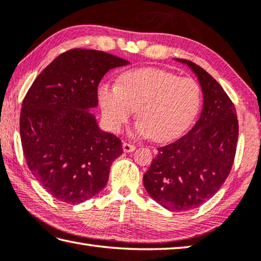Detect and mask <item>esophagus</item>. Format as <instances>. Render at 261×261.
I'll list each match as a JSON object with an SVG mask.
<instances>
[{
	"instance_id": "34e87169",
	"label": "esophagus",
	"mask_w": 261,
	"mask_h": 261,
	"mask_svg": "<svg viewBox=\"0 0 261 261\" xmlns=\"http://www.w3.org/2000/svg\"><path fill=\"white\" fill-rule=\"evenodd\" d=\"M122 150H124V152H132L135 150V145L133 144H129V143H122Z\"/></svg>"
}]
</instances>
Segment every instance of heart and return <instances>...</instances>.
Returning <instances> with one entry per match:
<instances>
[{
	"instance_id": "b5f03b06",
	"label": "heart",
	"mask_w": 261,
	"mask_h": 261,
	"mask_svg": "<svg viewBox=\"0 0 261 261\" xmlns=\"http://www.w3.org/2000/svg\"><path fill=\"white\" fill-rule=\"evenodd\" d=\"M201 88L193 78L154 68L125 72L118 84H103L99 102L109 128L118 133L137 109L135 134L159 142L183 134L201 107Z\"/></svg>"
}]
</instances>
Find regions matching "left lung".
Wrapping results in <instances>:
<instances>
[{
  "label": "left lung",
  "mask_w": 261,
  "mask_h": 261,
  "mask_svg": "<svg viewBox=\"0 0 261 261\" xmlns=\"http://www.w3.org/2000/svg\"><path fill=\"white\" fill-rule=\"evenodd\" d=\"M176 61L188 66L198 78L202 110L188 134L158 147L143 183L156 203L180 213L207 202L224 184L237 152L239 121L232 101L213 76L193 62Z\"/></svg>",
  "instance_id": "1"
}]
</instances>
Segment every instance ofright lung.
I'll list each match as a JSON object with an SVG mask.
<instances>
[{
	"mask_svg": "<svg viewBox=\"0 0 261 261\" xmlns=\"http://www.w3.org/2000/svg\"><path fill=\"white\" fill-rule=\"evenodd\" d=\"M128 60L103 51L62 53L34 81L20 114V137L29 170L53 198L82 203L109 179L122 153L121 141L102 130L91 109L97 107L103 76Z\"/></svg>",
	"mask_w": 261,
	"mask_h": 261,
	"instance_id": "right-lung-1",
	"label": "right lung"
}]
</instances>
